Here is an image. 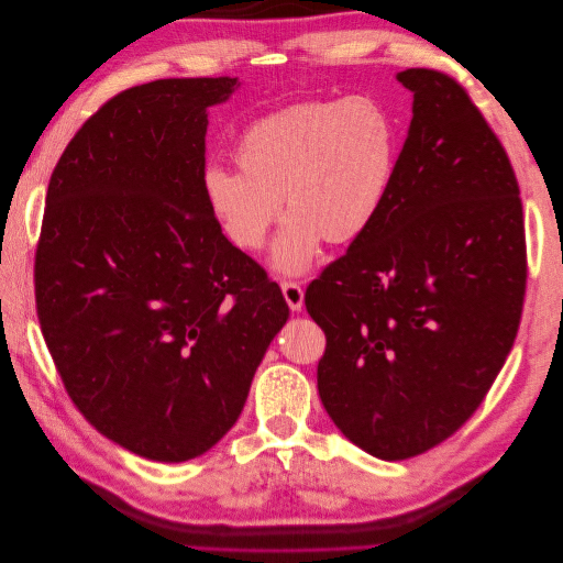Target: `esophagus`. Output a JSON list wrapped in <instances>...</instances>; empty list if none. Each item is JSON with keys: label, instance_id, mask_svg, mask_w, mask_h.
Here are the masks:
<instances>
[{"label": "esophagus", "instance_id": "1", "mask_svg": "<svg viewBox=\"0 0 563 563\" xmlns=\"http://www.w3.org/2000/svg\"><path fill=\"white\" fill-rule=\"evenodd\" d=\"M282 294H284V298H286V302H288V308H291L294 312H300V310H302L305 294H302L300 284H296V282H282Z\"/></svg>", "mask_w": 563, "mask_h": 563}]
</instances>
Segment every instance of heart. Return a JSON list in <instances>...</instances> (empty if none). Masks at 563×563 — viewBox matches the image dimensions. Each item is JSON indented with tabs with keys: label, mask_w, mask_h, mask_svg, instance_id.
Wrapping results in <instances>:
<instances>
[{
	"label": "heart",
	"mask_w": 563,
	"mask_h": 563,
	"mask_svg": "<svg viewBox=\"0 0 563 563\" xmlns=\"http://www.w3.org/2000/svg\"><path fill=\"white\" fill-rule=\"evenodd\" d=\"M401 124L376 96L319 100L253 122L234 145L240 172L209 166L201 192L225 240L258 251L277 223L272 267L302 275L321 244H352L376 223L395 183Z\"/></svg>",
	"instance_id": "1"
}]
</instances>
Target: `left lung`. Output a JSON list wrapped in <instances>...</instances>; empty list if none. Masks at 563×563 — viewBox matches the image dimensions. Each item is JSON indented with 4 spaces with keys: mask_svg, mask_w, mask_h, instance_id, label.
Returning a JSON list of instances; mask_svg holds the SVG:
<instances>
[{
    "mask_svg": "<svg viewBox=\"0 0 563 563\" xmlns=\"http://www.w3.org/2000/svg\"><path fill=\"white\" fill-rule=\"evenodd\" d=\"M397 79L413 119L385 209L305 294L327 333L321 404L380 460L463 428L515 345L526 294L519 185L498 135L453 77Z\"/></svg>",
    "mask_w": 563,
    "mask_h": 563,
    "instance_id": "1",
    "label": "left lung"
}]
</instances>
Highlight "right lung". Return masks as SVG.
<instances>
[{
  "instance_id": "add662e5",
  "label": "right lung",
  "mask_w": 563,
  "mask_h": 563,
  "mask_svg": "<svg viewBox=\"0 0 563 563\" xmlns=\"http://www.w3.org/2000/svg\"><path fill=\"white\" fill-rule=\"evenodd\" d=\"M234 89L190 77L117 93L48 180L35 255L46 347L81 416L157 463L228 434L288 319L282 288L201 192L207 110Z\"/></svg>"
}]
</instances>
